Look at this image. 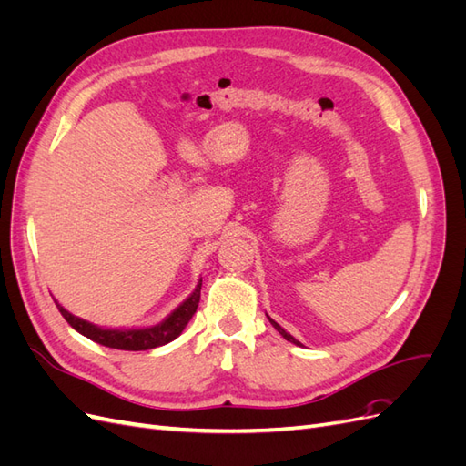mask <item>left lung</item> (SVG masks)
<instances>
[{"label":"left lung","instance_id":"1","mask_svg":"<svg viewBox=\"0 0 466 466\" xmlns=\"http://www.w3.org/2000/svg\"><path fill=\"white\" fill-rule=\"evenodd\" d=\"M268 320H270V322H272V327H274V329H276V330H278V332H279V334H281V336H284V338H286V340H288V342H293V344H295V346H301V342H299V340H295V338H293V336H291V334H288V332H286V330H284V329H281V327H279V324H278V322H276V320H272V319H270V317H268Z\"/></svg>","mask_w":466,"mask_h":466}]
</instances>
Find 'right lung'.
Masks as SVG:
<instances>
[{
    "mask_svg": "<svg viewBox=\"0 0 466 466\" xmlns=\"http://www.w3.org/2000/svg\"><path fill=\"white\" fill-rule=\"evenodd\" d=\"M200 289H202V279L198 281V286L190 293V298L180 303L175 311L168 315L163 322L155 324V327L149 329H128V330H116V329H101L93 322L83 320L69 311L54 299L58 311L62 317L67 320V324L72 329H76L79 334L87 336L89 340L106 346V348H115V350H126V351H142V350H151L157 346H165L171 340H175L180 332L185 330L188 320L196 313L200 303Z\"/></svg>",
    "mask_w": 466,
    "mask_h": 466,
    "instance_id": "add662e5",
    "label": "right lung"
}]
</instances>
